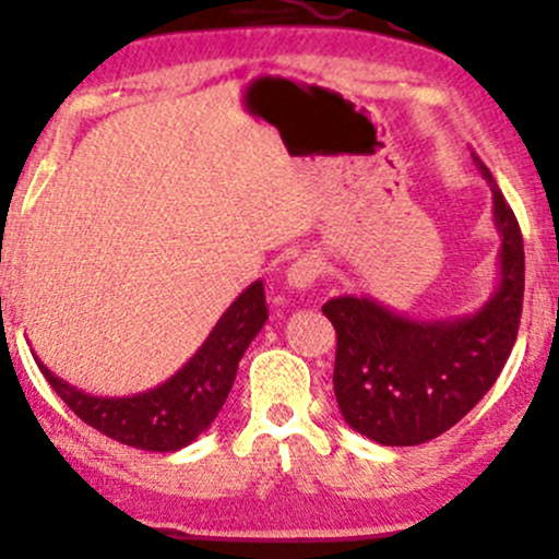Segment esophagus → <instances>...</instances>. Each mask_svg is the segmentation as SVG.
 I'll return each instance as SVG.
<instances>
[{
  "label": "esophagus",
  "mask_w": 559,
  "mask_h": 559,
  "mask_svg": "<svg viewBox=\"0 0 559 559\" xmlns=\"http://www.w3.org/2000/svg\"><path fill=\"white\" fill-rule=\"evenodd\" d=\"M321 278V265L316 257H299L294 265L286 270V289L297 294H308Z\"/></svg>",
  "instance_id": "34e87169"
}]
</instances>
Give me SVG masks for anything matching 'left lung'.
<instances>
[{
  "instance_id": "obj_1",
  "label": "left lung",
  "mask_w": 559,
  "mask_h": 559,
  "mask_svg": "<svg viewBox=\"0 0 559 559\" xmlns=\"http://www.w3.org/2000/svg\"><path fill=\"white\" fill-rule=\"evenodd\" d=\"M499 233L496 286L477 310L411 318L366 294L323 305L336 329L334 395L355 432L382 445H419L462 421L493 388L514 340L525 289V251L514 212L486 164Z\"/></svg>"
}]
</instances>
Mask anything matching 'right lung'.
I'll use <instances>...</instances> for the list:
<instances>
[{
    "label": "right lung",
    "instance_id": "add662e5",
    "mask_svg": "<svg viewBox=\"0 0 559 559\" xmlns=\"http://www.w3.org/2000/svg\"><path fill=\"white\" fill-rule=\"evenodd\" d=\"M267 321L265 284L254 281L219 316L201 347L169 379L134 395H92L34 355L52 390L84 425L140 451H180L212 427L236 382L238 364Z\"/></svg>",
    "mask_w": 559,
    "mask_h": 559
}]
</instances>
